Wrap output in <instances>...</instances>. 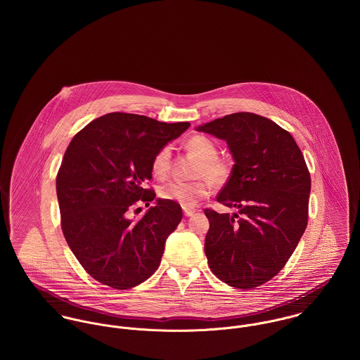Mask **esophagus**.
<instances>
[{
	"mask_svg": "<svg viewBox=\"0 0 360 360\" xmlns=\"http://www.w3.org/2000/svg\"><path fill=\"white\" fill-rule=\"evenodd\" d=\"M183 212H184L186 216H193L195 213V209L194 207H184Z\"/></svg>",
	"mask_w": 360,
	"mask_h": 360,
	"instance_id": "esophagus-1",
	"label": "esophagus"
}]
</instances>
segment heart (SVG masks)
Listing matches in <instances>:
<instances>
[{
    "instance_id": "heart-1",
    "label": "heart",
    "mask_w": 360,
    "mask_h": 360,
    "mask_svg": "<svg viewBox=\"0 0 360 360\" xmlns=\"http://www.w3.org/2000/svg\"><path fill=\"white\" fill-rule=\"evenodd\" d=\"M188 153L198 158V163L194 170V176L200 177L193 181H169L159 188L160 200L174 204L193 207L200 200L206 197L209 191V183L214 187H220L227 183L231 174L230 165L217 156L216 144L205 136H193L186 141ZM170 148H159L151 160V170L158 179H165L170 170Z\"/></svg>"
}]
</instances>
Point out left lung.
I'll use <instances>...</instances> for the list:
<instances>
[{"label":"left lung","instance_id":"8db88e82","mask_svg":"<svg viewBox=\"0 0 360 360\" xmlns=\"http://www.w3.org/2000/svg\"><path fill=\"white\" fill-rule=\"evenodd\" d=\"M224 140L234 166L217 202L237 213L205 209V255L223 283L255 288L288 262L308 226L310 174L292 136L251 112L226 115L197 127Z\"/></svg>","mask_w":360,"mask_h":360}]
</instances>
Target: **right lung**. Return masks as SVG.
<instances>
[{
	"instance_id": "1",
	"label": "right lung",
	"mask_w": 360,
	"mask_h": 360,
	"mask_svg": "<svg viewBox=\"0 0 360 360\" xmlns=\"http://www.w3.org/2000/svg\"><path fill=\"white\" fill-rule=\"evenodd\" d=\"M188 127L112 112L89 123L66 148L56 174L62 231L84 270L103 285L129 290L159 267L181 206L156 200L143 217L129 214L139 202L154 201L144 183L153 179L155 153Z\"/></svg>"
}]
</instances>
